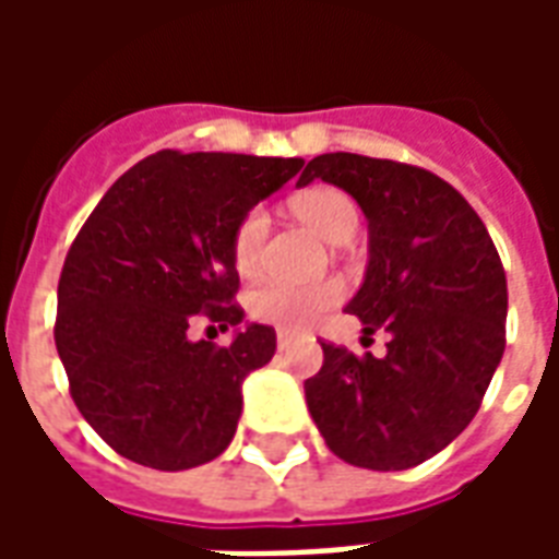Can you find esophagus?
<instances>
[{
	"mask_svg": "<svg viewBox=\"0 0 559 559\" xmlns=\"http://www.w3.org/2000/svg\"><path fill=\"white\" fill-rule=\"evenodd\" d=\"M275 335H278V347H281V350H284V347H287V344H290V341L296 338V332H293V329H278Z\"/></svg>",
	"mask_w": 559,
	"mask_h": 559,
	"instance_id": "obj_1",
	"label": "esophagus"
}]
</instances>
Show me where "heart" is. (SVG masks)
Masks as SVG:
<instances>
[{"label": "heart", "mask_w": 559, "mask_h": 559, "mask_svg": "<svg viewBox=\"0 0 559 559\" xmlns=\"http://www.w3.org/2000/svg\"><path fill=\"white\" fill-rule=\"evenodd\" d=\"M290 209L296 218H302L311 230H317L329 242H347L356 224H359V212L350 197L338 191V188H308L302 194L290 200ZM269 236V215L266 209H248L236 230H233V263L242 275H254L260 263H263V248H266ZM344 299V284L338 278L323 281H284L272 278L260 284L257 290L248 296V311L272 323L278 329H305L317 323L326 314L329 308Z\"/></svg>", "instance_id": "heart-1"}]
</instances>
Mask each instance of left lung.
I'll list each match as a JSON object with an SVG mask.
<instances>
[{
    "label": "left lung",
    "instance_id": "1",
    "mask_svg": "<svg viewBox=\"0 0 559 559\" xmlns=\"http://www.w3.org/2000/svg\"><path fill=\"white\" fill-rule=\"evenodd\" d=\"M338 185L368 218V269L347 314L386 329V356L323 344L305 401L353 467L407 469L479 411L506 350V272L481 218L431 170L353 152L308 160L299 185Z\"/></svg>",
    "mask_w": 559,
    "mask_h": 559
}]
</instances>
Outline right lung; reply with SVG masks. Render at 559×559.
<instances>
[{"label": "right lung", "instance_id": "right-lung-1", "mask_svg": "<svg viewBox=\"0 0 559 559\" xmlns=\"http://www.w3.org/2000/svg\"><path fill=\"white\" fill-rule=\"evenodd\" d=\"M302 164L164 148L80 227L59 275L56 350L78 411L122 457L191 469L230 445L242 380L272 359L275 329L251 323L227 347L188 332L242 323L233 230Z\"/></svg>", "mask_w": 559, "mask_h": 559}]
</instances>
